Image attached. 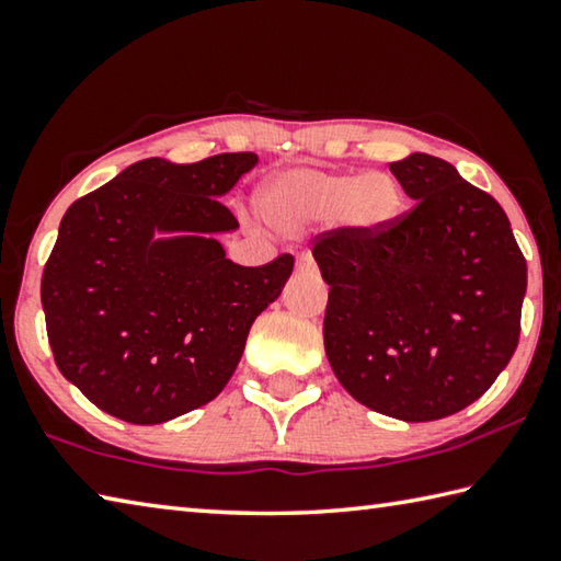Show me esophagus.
Listing matches in <instances>:
<instances>
[{"label":"esophagus","instance_id":"1","mask_svg":"<svg viewBox=\"0 0 561 561\" xmlns=\"http://www.w3.org/2000/svg\"><path fill=\"white\" fill-rule=\"evenodd\" d=\"M296 268H298L300 273H316L318 265H316V259H312L310 253H300L298 261H296Z\"/></svg>","mask_w":561,"mask_h":561}]
</instances>
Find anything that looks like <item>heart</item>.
<instances>
[{
	"label": "heart",
	"instance_id": "obj_1",
	"mask_svg": "<svg viewBox=\"0 0 561 561\" xmlns=\"http://www.w3.org/2000/svg\"><path fill=\"white\" fill-rule=\"evenodd\" d=\"M265 219L286 231L332 221L375 233L401 211V192L389 174H330L298 170L280 174L261 194Z\"/></svg>",
	"mask_w": 561,
	"mask_h": 561
}]
</instances>
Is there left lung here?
Segmentation results:
<instances>
[{"instance_id": "obj_1", "label": "left lung", "mask_w": 561, "mask_h": 561, "mask_svg": "<svg viewBox=\"0 0 561 561\" xmlns=\"http://www.w3.org/2000/svg\"><path fill=\"white\" fill-rule=\"evenodd\" d=\"M389 170L409 211L312 241L330 286L322 337L359 404L436 421L483 397L515 355L527 263L503 206L454 164L414 152Z\"/></svg>"}]
</instances>
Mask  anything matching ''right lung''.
<instances>
[{"instance_id": "obj_1", "label": "right lung", "mask_w": 561, "mask_h": 561, "mask_svg": "<svg viewBox=\"0 0 561 561\" xmlns=\"http://www.w3.org/2000/svg\"><path fill=\"white\" fill-rule=\"evenodd\" d=\"M255 162L150 157L68 206L42 275L46 335L61 375L105 414L162 424L231 379L253 320L293 271L290 253L236 265L211 239L239 226L219 196ZM154 228L187 236L152 242Z\"/></svg>"}]
</instances>
